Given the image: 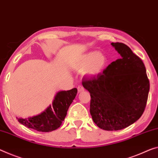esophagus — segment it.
<instances>
[{
	"mask_svg": "<svg viewBox=\"0 0 158 158\" xmlns=\"http://www.w3.org/2000/svg\"><path fill=\"white\" fill-rule=\"evenodd\" d=\"M77 89H78L79 93H81V92L84 91V88L83 87V86H81V85H79V86H78V88H77Z\"/></svg>",
	"mask_w": 158,
	"mask_h": 158,
	"instance_id": "34e87169",
	"label": "esophagus"
}]
</instances>
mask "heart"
Wrapping results in <instances>:
<instances>
[{
    "instance_id": "heart-1",
    "label": "heart",
    "mask_w": 158,
    "mask_h": 158,
    "mask_svg": "<svg viewBox=\"0 0 158 158\" xmlns=\"http://www.w3.org/2000/svg\"><path fill=\"white\" fill-rule=\"evenodd\" d=\"M107 64V58L102 52L91 51L81 55L75 62V68L79 71L84 70V74L89 77L101 74Z\"/></svg>"
}]
</instances>
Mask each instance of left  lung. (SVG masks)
<instances>
[{"instance_id": "left-lung-1", "label": "left lung", "mask_w": 158, "mask_h": 158, "mask_svg": "<svg viewBox=\"0 0 158 158\" xmlns=\"http://www.w3.org/2000/svg\"><path fill=\"white\" fill-rule=\"evenodd\" d=\"M111 45L120 55L101 74L83 78L91 95L90 113L94 123L106 131H117L136 122L145 110L150 89L143 62L122 43Z\"/></svg>"}]
</instances>
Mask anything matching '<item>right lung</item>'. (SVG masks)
I'll use <instances>...</instances> for the list:
<instances>
[{
	"mask_svg": "<svg viewBox=\"0 0 158 158\" xmlns=\"http://www.w3.org/2000/svg\"><path fill=\"white\" fill-rule=\"evenodd\" d=\"M77 89L57 92L50 106L41 114L29 118H17L19 123L38 131L49 132L60 127L67 115L70 105L75 98Z\"/></svg>",
	"mask_w": 158,
	"mask_h": 158,
	"instance_id": "add662e5",
	"label": "right lung"
}]
</instances>
